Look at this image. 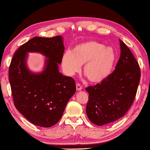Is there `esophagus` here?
<instances>
[{"label": "esophagus", "instance_id": "esophagus-1", "mask_svg": "<svg viewBox=\"0 0 150 150\" xmlns=\"http://www.w3.org/2000/svg\"><path fill=\"white\" fill-rule=\"evenodd\" d=\"M76 89L77 91H81L82 89V86L79 84V83H77L76 84Z\"/></svg>", "mask_w": 150, "mask_h": 150}]
</instances>
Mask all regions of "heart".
<instances>
[{
  "label": "heart",
  "instance_id": "1",
  "mask_svg": "<svg viewBox=\"0 0 150 150\" xmlns=\"http://www.w3.org/2000/svg\"><path fill=\"white\" fill-rule=\"evenodd\" d=\"M116 59L115 50L95 40L81 42L72 52H66L62 57V67L67 76L79 72L83 66V73L89 81L99 83L108 79Z\"/></svg>",
  "mask_w": 150,
  "mask_h": 150
}]
</instances>
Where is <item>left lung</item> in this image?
Segmentation results:
<instances>
[{
  "label": "left lung",
  "mask_w": 150,
  "mask_h": 150,
  "mask_svg": "<svg viewBox=\"0 0 150 150\" xmlns=\"http://www.w3.org/2000/svg\"><path fill=\"white\" fill-rule=\"evenodd\" d=\"M119 41L120 55L115 70L104 81L85 89L89 93L87 117L98 126L113 122L125 115L133 103L139 85V63L126 45Z\"/></svg>",
  "instance_id": "8db88e82"
}]
</instances>
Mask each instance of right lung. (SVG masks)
<instances>
[{
	"mask_svg": "<svg viewBox=\"0 0 150 150\" xmlns=\"http://www.w3.org/2000/svg\"><path fill=\"white\" fill-rule=\"evenodd\" d=\"M65 47L63 38L34 37L15 52L9 69L13 103L27 120L35 125L50 127L59 121L67 103L76 92L71 77L58 69ZM37 52L45 56L44 69L39 73L27 67L28 53Z\"/></svg>",
	"mask_w": 150,
	"mask_h": 150,
	"instance_id": "1",
	"label": "right lung"
}]
</instances>
